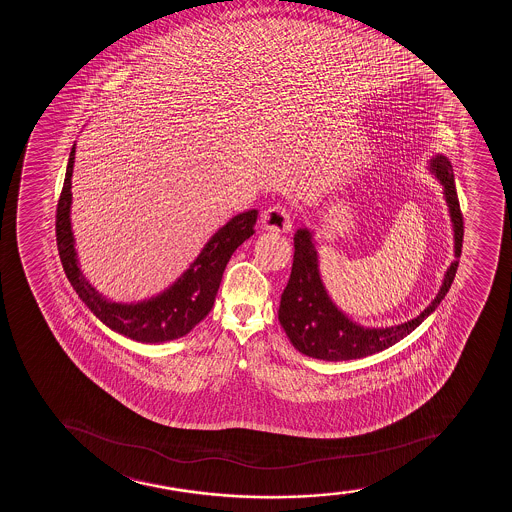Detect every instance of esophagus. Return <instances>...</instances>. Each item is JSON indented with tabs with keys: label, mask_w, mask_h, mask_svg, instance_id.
I'll use <instances>...</instances> for the list:
<instances>
[{
	"label": "esophagus",
	"mask_w": 512,
	"mask_h": 512,
	"mask_svg": "<svg viewBox=\"0 0 512 512\" xmlns=\"http://www.w3.org/2000/svg\"><path fill=\"white\" fill-rule=\"evenodd\" d=\"M261 225H263V229L271 230V232H290L292 230V215L285 206H270L261 215Z\"/></svg>",
	"instance_id": "34e87169"
}]
</instances>
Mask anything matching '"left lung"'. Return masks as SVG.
Wrapping results in <instances>:
<instances>
[{
    "mask_svg": "<svg viewBox=\"0 0 512 512\" xmlns=\"http://www.w3.org/2000/svg\"><path fill=\"white\" fill-rule=\"evenodd\" d=\"M430 171L434 172L437 181L444 188V198L449 206V217L454 230V259L447 268L441 290L434 300L425 307L417 318L389 328H365L353 323L329 299L319 275L318 251L312 241L311 230L304 227L294 235V265L288 278L287 287L283 290L278 319L300 353L312 359L353 360L369 357L372 353L382 352L393 347L394 343L410 335L413 329L423 323V319L441 304L449 288L453 285L459 256L463 247V213L459 210L458 193L454 186L453 165L444 155H435L430 159Z\"/></svg>",
    "mask_w": 512,
    "mask_h": 512,
    "instance_id": "1",
    "label": "left lung"
}]
</instances>
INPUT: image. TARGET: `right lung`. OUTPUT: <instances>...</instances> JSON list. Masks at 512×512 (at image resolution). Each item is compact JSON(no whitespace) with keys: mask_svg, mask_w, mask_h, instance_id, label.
Masks as SVG:
<instances>
[{"mask_svg":"<svg viewBox=\"0 0 512 512\" xmlns=\"http://www.w3.org/2000/svg\"><path fill=\"white\" fill-rule=\"evenodd\" d=\"M75 145L71 148L65 183L56 210V241L66 277L85 306L107 328L141 343H164L188 335L212 311L225 266L235 249L254 234L258 210L239 213L220 227L171 287L140 302H112L99 294L78 265L75 237L71 230V176Z\"/></svg>","mask_w":512,"mask_h":512,"instance_id":"add662e5","label":"right lung"}]
</instances>
